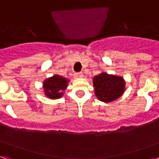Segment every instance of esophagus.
I'll use <instances>...</instances> for the list:
<instances>
[{"label": "esophagus", "instance_id": "esophagus-1", "mask_svg": "<svg viewBox=\"0 0 159 159\" xmlns=\"http://www.w3.org/2000/svg\"><path fill=\"white\" fill-rule=\"evenodd\" d=\"M75 76H76V78H82V77H83V74L82 72L76 73Z\"/></svg>", "mask_w": 159, "mask_h": 159}]
</instances>
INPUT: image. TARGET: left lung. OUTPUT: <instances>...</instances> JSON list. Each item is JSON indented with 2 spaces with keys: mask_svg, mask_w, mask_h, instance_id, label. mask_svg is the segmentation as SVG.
I'll return each mask as SVG.
<instances>
[{
  "mask_svg": "<svg viewBox=\"0 0 159 159\" xmlns=\"http://www.w3.org/2000/svg\"><path fill=\"white\" fill-rule=\"evenodd\" d=\"M94 93L98 100L109 103L117 100L125 91V81L123 76L101 72L93 77Z\"/></svg>",
  "mask_w": 159,
  "mask_h": 159,
  "instance_id": "left-lung-1",
  "label": "left lung"
}]
</instances>
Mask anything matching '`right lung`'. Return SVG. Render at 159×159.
Segmentation results:
<instances>
[{
    "label": "right lung",
    "instance_id": "right-lung-1",
    "mask_svg": "<svg viewBox=\"0 0 159 159\" xmlns=\"http://www.w3.org/2000/svg\"><path fill=\"white\" fill-rule=\"evenodd\" d=\"M68 83L69 80L66 77L59 75H53L51 77L44 80L42 84L44 93L49 99H59L63 96L64 91L67 89Z\"/></svg>",
    "mask_w": 159,
    "mask_h": 159
}]
</instances>
